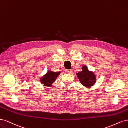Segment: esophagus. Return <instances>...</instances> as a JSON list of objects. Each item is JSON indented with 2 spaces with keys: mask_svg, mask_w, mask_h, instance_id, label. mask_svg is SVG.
Here are the masks:
<instances>
[{
  "mask_svg": "<svg viewBox=\"0 0 128 128\" xmlns=\"http://www.w3.org/2000/svg\"><path fill=\"white\" fill-rule=\"evenodd\" d=\"M72 72V70H65V72L66 73H71Z\"/></svg>",
  "mask_w": 128,
  "mask_h": 128,
  "instance_id": "1",
  "label": "esophagus"
}]
</instances>
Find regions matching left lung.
<instances>
[{"mask_svg": "<svg viewBox=\"0 0 128 128\" xmlns=\"http://www.w3.org/2000/svg\"><path fill=\"white\" fill-rule=\"evenodd\" d=\"M76 74L80 83L85 87L89 88L96 83V77L94 73L89 71L86 66L84 65L82 68V71L76 73Z\"/></svg>", "mask_w": 128, "mask_h": 128, "instance_id": "8db88e82", "label": "left lung"}]
</instances>
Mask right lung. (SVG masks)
I'll return each instance as SVG.
<instances>
[{"label":"right lung","instance_id":"obj_1","mask_svg":"<svg viewBox=\"0 0 128 128\" xmlns=\"http://www.w3.org/2000/svg\"><path fill=\"white\" fill-rule=\"evenodd\" d=\"M60 73V72H54L51 71H48L47 72L46 74L40 78V82L43 84L44 86L51 87L54 82L55 81L57 76Z\"/></svg>","mask_w":128,"mask_h":128}]
</instances>
